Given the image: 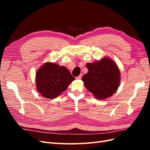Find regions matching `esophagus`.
Here are the masks:
<instances>
[{"label": "esophagus", "instance_id": "34e87169", "mask_svg": "<svg viewBox=\"0 0 150 150\" xmlns=\"http://www.w3.org/2000/svg\"><path fill=\"white\" fill-rule=\"evenodd\" d=\"M82 76H83L82 74H81L79 76H77L76 78V79H81V78H82Z\"/></svg>", "mask_w": 150, "mask_h": 150}]
</instances>
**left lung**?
Segmentation results:
<instances>
[{
    "label": "left lung",
    "mask_w": 150,
    "mask_h": 150,
    "mask_svg": "<svg viewBox=\"0 0 150 150\" xmlns=\"http://www.w3.org/2000/svg\"><path fill=\"white\" fill-rule=\"evenodd\" d=\"M88 72L82 80L89 91L98 99L111 96L118 88L120 72L116 63L111 59L104 57L98 62L86 65Z\"/></svg>",
    "instance_id": "1"
}]
</instances>
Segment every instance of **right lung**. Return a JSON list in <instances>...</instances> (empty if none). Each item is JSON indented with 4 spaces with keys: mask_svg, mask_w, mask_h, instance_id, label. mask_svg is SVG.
I'll list each match as a JSON object with an SVG mask.
<instances>
[{
    "mask_svg": "<svg viewBox=\"0 0 150 150\" xmlns=\"http://www.w3.org/2000/svg\"><path fill=\"white\" fill-rule=\"evenodd\" d=\"M74 79L66 67L47 62L36 72V89L44 98H56Z\"/></svg>",
    "mask_w": 150,
    "mask_h": 150,
    "instance_id": "1",
    "label": "right lung"
}]
</instances>
